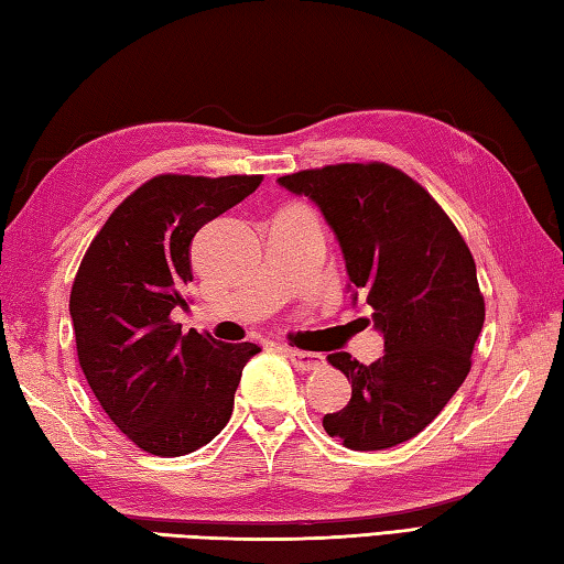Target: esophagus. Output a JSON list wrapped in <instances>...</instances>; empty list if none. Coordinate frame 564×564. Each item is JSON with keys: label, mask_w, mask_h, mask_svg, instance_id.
<instances>
[{"label": "esophagus", "mask_w": 564, "mask_h": 564, "mask_svg": "<svg viewBox=\"0 0 564 564\" xmlns=\"http://www.w3.org/2000/svg\"><path fill=\"white\" fill-rule=\"evenodd\" d=\"M286 356L292 358V364L300 370H318L324 366L322 354H306V350H286Z\"/></svg>", "instance_id": "1"}]
</instances>
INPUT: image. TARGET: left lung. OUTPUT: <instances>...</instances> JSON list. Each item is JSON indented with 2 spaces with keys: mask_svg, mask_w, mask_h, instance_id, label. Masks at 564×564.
Listing matches in <instances>:
<instances>
[{
  "mask_svg": "<svg viewBox=\"0 0 564 564\" xmlns=\"http://www.w3.org/2000/svg\"><path fill=\"white\" fill-rule=\"evenodd\" d=\"M278 182L322 208L354 300L364 296L386 338L370 366L344 350L328 356L348 378L350 400L326 414V434L356 452L412 440L469 376L486 316L469 246L437 200L390 164H332Z\"/></svg>",
  "mask_w": 564,
  "mask_h": 564,
  "instance_id": "1",
  "label": "left lung"
}]
</instances>
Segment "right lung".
<instances>
[{
    "label": "right lung",
    "mask_w": 564,
    "mask_h": 564,
    "mask_svg": "<svg viewBox=\"0 0 564 564\" xmlns=\"http://www.w3.org/2000/svg\"><path fill=\"white\" fill-rule=\"evenodd\" d=\"M262 176L162 174L105 220L70 290L83 376L137 447L184 456L226 427L238 382L260 346L223 344L172 314L191 272V240L248 198Z\"/></svg>",
    "instance_id": "obj_1"
}]
</instances>
